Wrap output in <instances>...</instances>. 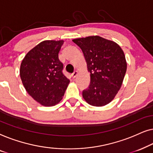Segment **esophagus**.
Instances as JSON below:
<instances>
[{"label":"esophagus","instance_id":"obj_1","mask_svg":"<svg viewBox=\"0 0 153 153\" xmlns=\"http://www.w3.org/2000/svg\"><path fill=\"white\" fill-rule=\"evenodd\" d=\"M77 75H78V72H77V71H75L73 74H72V76L73 77V79H74L75 77L77 76Z\"/></svg>","mask_w":153,"mask_h":153}]
</instances>
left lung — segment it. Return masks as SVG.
Returning a JSON list of instances; mask_svg holds the SVG:
<instances>
[{
    "label": "left lung",
    "mask_w": 153,
    "mask_h": 153,
    "mask_svg": "<svg viewBox=\"0 0 153 153\" xmlns=\"http://www.w3.org/2000/svg\"><path fill=\"white\" fill-rule=\"evenodd\" d=\"M82 50L91 83L83 91L88 104L103 106L110 103L122 85L127 70L123 49L114 41L93 35L73 39Z\"/></svg>",
    "instance_id": "1"
}]
</instances>
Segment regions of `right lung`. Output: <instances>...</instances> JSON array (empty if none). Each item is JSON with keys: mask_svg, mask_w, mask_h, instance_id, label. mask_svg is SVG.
<instances>
[{"mask_svg": "<svg viewBox=\"0 0 153 153\" xmlns=\"http://www.w3.org/2000/svg\"><path fill=\"white\" fill-rule=\"evenodd\" d=\"M63 40H45L29 51L20 66V77L29 95L45 106L61 101L70 80L62 74L58 53Z\"/></svg>", "mask_w": 153, "mask_h": 153, "instance_id": "add662e5", "label": "right lung"}]
</instances>
